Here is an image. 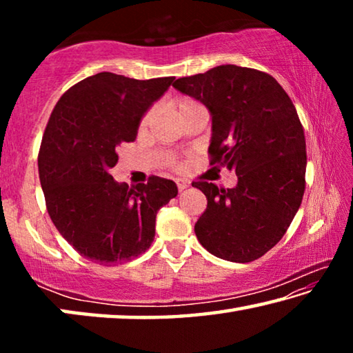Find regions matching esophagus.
Masks as SVG:
<instances>
[{
    "instance_id": "34e87169",
    "label": "esophagus",
    "mask_w": 353,
    "mask_h": 353,
    "mask_svg": "<svg viewBox=\"0 0 353 353\" xmlns=\"http://www.w3.org/2000/svg\"><path fill=\"white\" fill-rule=\"evenodd\" d=\"M176 183H177V188H179V191H183L185 188H188L190 185H188V182H185V181H181V179H177L176 181Z\"/></svg>"
}]
</instances>
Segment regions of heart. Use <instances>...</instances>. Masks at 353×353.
<instances>
[{"label":"heart","mask_w":353,"mask_h":353,"mask_svg":"<svg viewBox=\"0 0 353 353\" xmlns=\"http://www.w3.org/2000/svg\"><path fill=\"white\" fill-rule=\"evenodd\" d=\"M199 107L201 105L196 103L194 99H191V98H181V99H177L176 103H174V110H176V115L179 118H181L182 115H185V113L191 112V110L199 109ZM151 118H152L151 113H146L145 118L141 119V128H146L148 124H149V121H151Z\"/></svg>","instance_id":"1"}]
</instances>
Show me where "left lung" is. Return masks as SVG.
I'll return each mask as SVG.
<instances>
[{"label":"left lung","instance_id":"left-lung-1","mask_svg":"<svg viewBox=\"0 0 353 353\" xmlns=\"http://www.w3.org/2000/svg\"><path fill=\"white\" fill-rule=\"evenodd\" d=\"M172 87L212 117V163L238 177L234 188L193 182L207 198L194 234L219 259L249 263L282 240L305 190L307 148L294 104L272 76L219 65Z\"/></svg>","mask_w":353,"mask_h":353}]
</instances>
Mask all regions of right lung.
Returning <instances> with one entry per match:
<instances>
[{"mask_svg": "<svg viewBox=\"0 0 353 353\" xmlns=\"http://www.w3.org/2000/svg\"><path fill=\"white\" fill-rule=\"evenodd\" d=\"M172 81L93 74L62 94L46 124L39 176L48 213L65 240L99 265L148 250L157 212L177 196L168 179L152 176L129 188L110 174L118 146L137 139L143 117Z\"/></svg>", "mask_w": 353, "mask_h": 353, "instance_id": "right-lung-1", "label": "right lung"}]
</instances>
